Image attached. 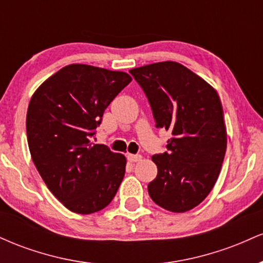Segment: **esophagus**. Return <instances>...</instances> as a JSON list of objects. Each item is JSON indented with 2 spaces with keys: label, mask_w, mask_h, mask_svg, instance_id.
Returning a JSON list of instances; mask_svg holds the SVG:
<instances>
[{
  "label": "esophagus",
  "mask_w": 263,
  "mask_h": 263,
  "mask_svg": "<svg viewBox=\"0 0 263 263\" xmlns=\"http://www.w3.org/2000/svg\"><path fill=\"white\" fill-rule=\"evenodd\" d=\"M127 159L129 162H132V163H136V162H140L141 159H142V156L141 155H127Z\"/></svg>",
  "instance_id": "esophagus-1"
}]
</instances>
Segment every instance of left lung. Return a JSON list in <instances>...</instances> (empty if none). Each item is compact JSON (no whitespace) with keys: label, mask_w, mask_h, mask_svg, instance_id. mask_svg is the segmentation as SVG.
<instances>
[{"label":"left lung","mask_w":263,"mask_h":263,"mask_svg":"<svg viewBox=\"0 0 263 263\" xmlns=\"http://www.w3.org/2000/svg\"><path fill=\"white\" fill-rule=\"evenodd\" d=\"M148 99L157 128L171 131L167 152L152 156L157 177L151 199L163 209L184 213L199 205L218 179L226 151L224 111L206 81L176 62L129 70Z\"/></svg>","instance_id":"8db88e82"}]
</instances>
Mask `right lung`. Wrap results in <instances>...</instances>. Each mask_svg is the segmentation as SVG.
I'll list each match as a JSON object with an SVG mask.
<instances>
[{
	"mask_svg": "<svg viewBox=\"0 0 263 263\" xmlns=\"http://www.w3.org/2000/svg\"><path fill=\"white\" fill-rule=\"evenodd\" d=\"M123 71L70 64L45 80L29 101V152L48 189L78 214L111 203L125 176V156L91 138L111 101L131 83Z\"/></svg>",
	"mask_w": 263,
	"mask_h": 263,
	"instance_id": "right-lung-1",
	"label": "right lung"
}]
</instances>
